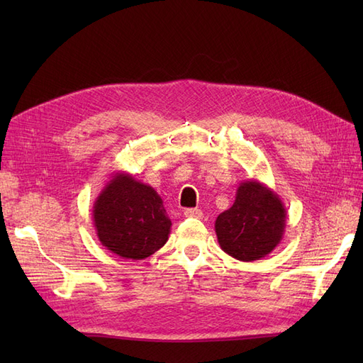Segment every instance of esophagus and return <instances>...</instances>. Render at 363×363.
I'll list each match as a JSON object with an SVG mask.
<instances>
[{"mask_svg": "<svg viewBox=\"0 0 363 363\" xmlns=\"http://www.w3.org/2000/svg\"><path fill=\"white\" fill-rule=\"evenodd\" d=\"M183 213L186 218H196V219L203 218V212L200 211V208H184Z\"/></svg>", "mask_w": 363, "mask_h": 363, "instance_id": "1", "label": "esophagus"}]
</instances>
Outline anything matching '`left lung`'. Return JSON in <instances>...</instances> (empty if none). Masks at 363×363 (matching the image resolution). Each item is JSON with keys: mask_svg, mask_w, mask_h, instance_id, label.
Here are the masks:
<instances>
[{"mask_svg": "<svg viewBox=\"0 0 363 363\" xmlns=\"http://www.w3.org/2000/svg\"><path fill=\"white\" fill-rule=\"evenodd\" d=\"M284 227L286 208L280 196L257 180L240 183L233 206L215 221L219 247L240 262L269 255L283 239Z\"/></svg>", "mask_w": 363, "mask_h": 363, "instance_id": "1", "label": "left lung"}]
</instances>
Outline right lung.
<instances>
[{"mask_svg":"<svg viewBox=\"0 0 363 363\" xmlns=\"http://www.w3.org/2000/svg\"><path fill=\"white\" fill-rule=\"evenodd\" d=\"M94 225L103 247L142 260L167 244L171 219L160 195L127 172H116L94 203Z\"/></svg>","mask_w":363,"mask_h":363,"instance_id":"1","label":"right lung"}]
</instances>
